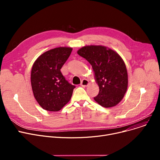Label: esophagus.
<instances>
[{"label":"esophagus","instance_id":"34e87169","mask_svg":"<svg viewBox=\"0 0 160 160\" xmlns=\"http://www.w3.org/2000/svg\"><path fill=\"white\" fill-rule=\"evenodd\" d=\"M89 84V82L88 81V80H87V79H86V78L83 79V80H82V82H81V83H80V85H81L82 87H87Z\"/></svg>","mask_w":160,"mask_h":160}]
</instances>
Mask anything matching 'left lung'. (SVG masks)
Returning a JSON list of instances; mask_svg holds the SVG:
<instances>
[{
    "label": "left lung",
    "instance_id": "obj_1",
    "mask_svg": "<svg viewBox=\"0 0 160 160\" xmlns=\"http://www.w3.org/2000/svg\"><path fill=\"white\" fill-rule=\"evenodd\" d=\"M91 65L99 93L95 101L104 108L119 104L128 88L127 67L121 57L114 50L102 45L85 46L77 52Z\"/></svg>",
    "mask_w": 160,
    "mask_h": 160
}]
</instances>
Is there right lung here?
<instances>
[{"label":"right lung","mask_w":160,"mask_h":160,"mask_svg":"<svg viewBox=\"0 0 160 160\" xmlns=\"http://www.w3.org/2000/svg\"><path fill=\"white\" fill-rule=\"evenodd\" d=\"M72 50L63 47L48 50L33 64L31 85L33 96L45 110L60 111L71 98L75 86L65 80L60 69Z\"/></svg>","instance_id":"add662e5"}]
</instances>
